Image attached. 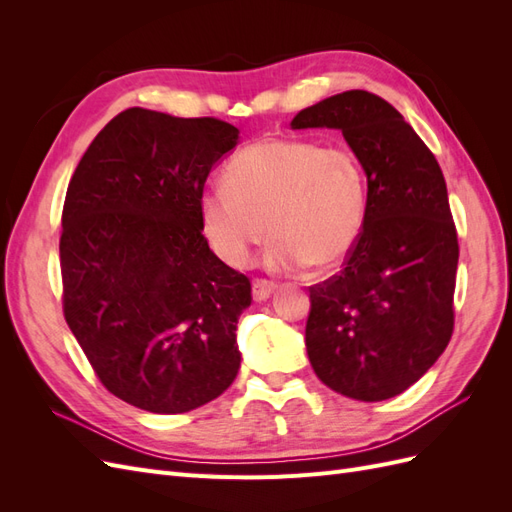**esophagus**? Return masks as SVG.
<instances>
[{
	"label": "esophagus",
	"instance_id": "esophagus-1",
	"mask_svg": "<svg viewBox=\"0 0 512 512\" xmlns=\"http://www.w3.org/2000/svg\"><path fill=\"white\" fill-rule=\"evenodd\" d=\"M273 290H275L273 282H269V280H254V284H252L254 301H267L271 297Z\"/></svg>",
	"mask_w": 512,
	"mask_h": 512
}]
</instances>
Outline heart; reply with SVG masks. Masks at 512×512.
<instances>
[{
	"label": "heart",
	"instance_id": "heart-1",
	"mask_svg": "<svg viewBox=\"0 0 512 512\" xmlns=\"http://www.w3.org/2000/svg\"><path fill=\"white\" fill-rule=\"evenodd\" d=\"M367 213V173L348 145L265 138L239 151L224 185L200 198V224L213 252L232 267L250 262L271 237L277 269H329L359 241Z\"/></svg>",
	"mask_w": 512,
	"mask_h": 512
}]
</instances>
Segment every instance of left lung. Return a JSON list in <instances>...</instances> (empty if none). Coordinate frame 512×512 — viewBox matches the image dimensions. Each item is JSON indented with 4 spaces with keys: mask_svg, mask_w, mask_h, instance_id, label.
Instances as JSON below:
<instances>
[{
    "mask_svg": "<svg viewBox=\"0 0 512 512\" xmlns=\"http://www.w3.org/2000/svg\"><path fill=\"white\" fill-rule=\"evenodd\" d=\"M294 130H342L367 173V213L342 273L309 286L305 346L346 397L404 393L451 342L459 243L436 156L395 106L363 89L307 106Z\"/></svg>",
    "mask_w": 512,
    "mask_h": 512,
    "instance_id": "left-lung-1",
    "label": "left lung"
}]
</instances>
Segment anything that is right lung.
<instances>
[{"label":"right lung","mask_w":512,"mask_h":512,"mask_svg":"<svg viewBox=\"0 0 512 512\" xmlns=\"http://www.w3.org/2000/svg\"><path fill=\"white\" fill-rule=\"evenodd\" d=\"M239 141L215 117L128 108L89 145L61 213L64 316L115 397L190 412L237 378L247 277L215 256L200 224L213 164Z\"/></svg>","instance_id":"1"}]
</instances>
